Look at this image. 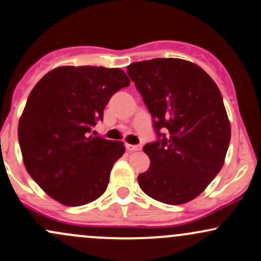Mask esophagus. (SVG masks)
<instances>
[{"instance_id": "obj_1", "label": "esophagus", "mask_w": 261, "mask_h": 261, "mask_svg": "<svg viewBox=\"0 0 261 261\" xmlns=\"http://www.w3.org/2000/svg\"><path fill=\"white\" fill-rule=\"evenodd\" d=\"M125 146H126V150H127V151H130V152H133V151H139V150L141 149V146H140V145H130V144H126Z\"/></svg>"}]
</instances>
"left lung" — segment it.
I'll return each instance as SVG.
<instances>
[{"mask_svg": "<svg viewBox=\"0 0 261 261\" xmlns=\"http://www.w3.org/2000/svg\"><path fill=\"white\" fill-rule=\"evenodd\" d=\"M127 75L158 135L144 146L150 167L138 176L140 188L164 204H185L224 165L231 130L220 90L200 66L181 59L134 62Z\"/></svg>", "mask_w": 261, "mask_h": 261, "instance_id": "8db88e82", "label": "left lung"}]
</instances>
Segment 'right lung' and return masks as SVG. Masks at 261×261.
Returning <instances> with one entry per match:
<instances>
[{
  "label": "right lung",
  "instance_id": "add662e5",
  "mask_svg": "<svg viewBox=\"0 0 261 261\" xmlns=\"http://www.w3.org/2000/svg\"><path fill=\"white\" fill-rule=\"evenodd\" d=\"M128 85L121 68L61 66L32 89L18 141L27 172L52 199L81 206L105 193L125 146L91 131L111 96Z\"/></svg>",
  "mask_w": 261,
  "mask_h": 261
}]
</instances>
